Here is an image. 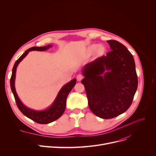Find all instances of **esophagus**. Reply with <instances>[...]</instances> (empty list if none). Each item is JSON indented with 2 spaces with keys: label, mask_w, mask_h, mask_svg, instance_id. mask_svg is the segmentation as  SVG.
Segmentation results:
<instances>
[{
  "label": "esophagus",
  "mask_w": 156,
  "mask_h": 156,
  "mask_svg": "<svg viewBox=\"0 0 156 156\" xmlns=\"http://www.w3.org/2000/svg\"><path fill=\"white\" fill-rule=\"evenodd\" d=\"M83 78V76L82 75H78L76 76V79L78 81H81Z\"/></svg>",
  "instance_id": "1"
}]
</instances>
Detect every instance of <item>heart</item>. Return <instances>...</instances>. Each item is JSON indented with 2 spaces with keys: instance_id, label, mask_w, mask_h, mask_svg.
I'll return each instance as SVG.
<instances>
[{
  "instance_id": "heart-1",
  "label": "heart",
  "mask_w": 156,
  "mask_h": 156,
  "mask_svg": "<svg viewBox=\"0 0 156 156\" xmlns=\"http://www.w3.org/2000/svg\"><path fill=\"white\" fill-rule=\"evenodd\" d=\"M98 46L97 45H92V46H90V48H89V51H90V52H95L97 49L98 48Z\"/></svg>"
}]
</instances>
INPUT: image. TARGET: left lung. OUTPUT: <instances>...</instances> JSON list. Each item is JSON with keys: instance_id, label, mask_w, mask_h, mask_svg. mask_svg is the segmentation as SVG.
Returning <instances> with one entry per match:
<instances>
[{"instance_id": "left-lung-1", "label": "left lung", "mask_w": 156, "mask_h": 156, "mask_svg": "<svg viewBox=\"0 0 156 156\" xmlns=\"http://www.w3.org/2000/svg\"><path fill=\"white\" fill-rule=\"evenodd\" d=\"M111 51L82 69L89 108L98 117L110 119L125 112L138 87L133 57L116 40L107 41Z\"/></svg>"}]
</instances>
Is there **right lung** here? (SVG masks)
<instances>
[{"label": "right lung", "instance_id": "right-lung-1", "mask_svg": "<svg viewBox=\"0 0 156 156\" xmlns=\"http://www.w3.org/2000/svg\"><path fill=\"white\" fill-rule=\"evenodd\" d=\"M52 45H47L44 47H33L25 51L20 58L16 61L12 71V75L10 80V85L12 92L14 95V99L17 104L18 108L20 111L27 118L31 119L39 124H48L53 122L59 118L64 113L66 109V104L67 97L72 90V88L75 85L76 80L73 78L66 84H65L57 94L55 100L52 104L48 108L44 110H35L29 108L23 104L21 101L20 98L16 93L15 88V78L16 69L20 62L25 57L29 52L32 51H45L47 49L50 48Z\"/></svg>", "mask_w": 156, "mask_h": 156}]
</instances>
